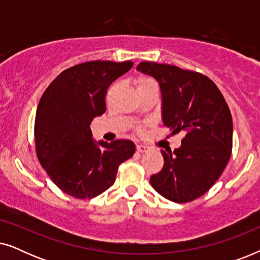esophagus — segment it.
<instances>
[{
  "label": "esophagus",
  "mask_w": 260,
  "mask_h": 260,
  "mask_svg": "<svg viewBox=\"0 0 260 260\" xmlns=\"http://www.w3.org/2000/svg\"><path fill=\"white\" fill-rule=\"evenodd\" d=\"M136 150L138 152H145L149 150V147H147V145H143V144H138L136 147Z\"/></svg>",
  "instance_id": "esophagus-1"
}]
</instances>
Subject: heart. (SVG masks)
I'll use <instances>...</instances> for the list:
<instances>
[{"instance_id": "b5f03b06", "label": "heart", "mask_w": 260, "mask_h": 260, "mask_svg": "<svg viewBox=\"0 0 260 260\" xmlns=\"http://www.w3.org/2000/svg\"><path fill=\"white\" fill-rule=\"evenodd\" d=\"M150 83H154V81H152L151 79H148V78H140V79L137 80V87L143 86V85H147Z\"/></svg>"}]
</instances>
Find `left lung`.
I'll use <instances>...</instances> for the list:
<instances>
[{
  "label": "left lung",
  "instance_id": "1",
  "mask_svg": "<svg viewBox=\"0 0 260 260\" xmlns=\"http://www.w3.org/2000/svg\"><path fill=\"white\" fill-rule=\"evenodd\" d=\"M137 71L158 81L163 124L172 134H186L180 148L162 150L165 165L150 177L151 186L170 201H193L215 183L230 161L233 123L229 105L201 73L151 61L140 62Z\"/></svg>",
  "mask_w": 260,
  "mask_h": 260
}]
</instances>
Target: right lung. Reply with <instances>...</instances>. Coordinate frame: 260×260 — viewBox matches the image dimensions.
Wrapping results in <instances>:
<instances>
[{"label":"right lung","instance_id":"right-lung-1","mask_svg":"<svg viewBox=\"0 0 260 260\" xmlns=\"http://www.w3.org/2000/svg\"><path fill=\"white\" fill-rule=\"evenodd\" d=\"M134 62L95 61L70 67L46 88L35 115L34 136L42 168L63 193L92 199L115 183L122 162L135 154L131 141L92 138L90 124L105 112L110 84Z\"/></svg>","mask_w":260,"mask_h":260}]
</instances>
